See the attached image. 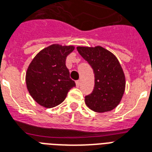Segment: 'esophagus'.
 I'll list each match as a JSON object with an SVG mask.
<instances>
[{
    "label": "esophagus",
    "mask_w": 152,
    "mask_h": 152,
    "mask_svg": "<svg viewBox=\"0 0 152 152\" xmlns=\"http://www.w3.org/2000/svg\"><path fill=\"white\" fill-rule=\"evenodd\" d=\"M76 87H79L80 85V80H76Z\"/></svg>",
    "instance_id": "esophagus-1"
}]
</instances>
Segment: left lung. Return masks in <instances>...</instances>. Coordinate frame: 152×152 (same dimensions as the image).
<instances>
[{"instance_id": "left-lung-1", "label": "left lung", "mask_w": 152, "mask_h": 152, "mask_svg": "<svg viewBox=\"0 0 152 152\" xmlns=\"http://www.w3.org/2000/svg\"><path fill=\"white\" fill-rule=\"evenodd\" d=\"M76 49L93 67L95 76L94 89L85 96V104L97 113L113 110L121 102L126 88V77L118 59L101 46Z\"/></svg>"}]
</instances>
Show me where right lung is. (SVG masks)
<instances>
[{
    "instance_id": "1",
    "label": "right lung",
    "mask_w": 152,
    "mask_h": 152,
    "mask_svg": "<svg viewBox=\"0 0 152 152\" xmlns=\"http://www.w3.org/2000/svg\"><path fill=\"white\" fill-rule=\"evenodd\" d=\"M74 46L52 44L37 54L26 73L28 92L38 104L55 107L64 101L68 91L76 86L66 67V58Z\"/></svg>"
}]
</instances>
